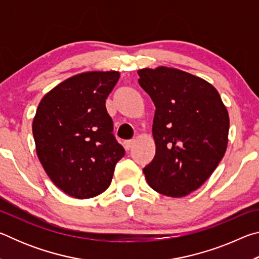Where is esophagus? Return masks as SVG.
Segmentation results:
<instances>
[{"instance_id": "1", "label": "esophagus", "mask_w": 259, "mask_h": 259, "mask_svg": "<svg viewBox=\"0 0 259 259\" xmlns=\"http://www.w3.org/2000/svg\"><path fill=\"white\" fill-rule=\"evenodd\" d=\"M134 144H135V140H134V139H131V140H126V142L124 143V146H125L126 150H130V148L134 146Z\"/></svg>"}]
</instances>
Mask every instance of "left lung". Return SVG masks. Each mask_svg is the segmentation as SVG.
<instances>
[{
  "instance_id": "left-lung-1",
  "label": "left lung",
  "mask_w": 259,
  "mask_h": 259,
  "mask_svg": "<svg viewBox=\"0 0 259 259\" xmlns=\"http://www.w3.org/2000/svg\"><path fill=\"white\" fill-rule=\"evenodd\" d=\"M138 75L156 108L155 156L143 171L153 190L182 198L198 190L224 156L229 113L218 91L203 78L164 66L139 69Z\"/></svg>"
}]
</instances>
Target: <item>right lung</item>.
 I'll return each instance as SVG.
<instances>
[{"instance_id": "1", "label": "right lung", "mask_w": 259, "mask_h": 259, "mask_svg": "<svg viewBox=\"0 0 259 259\" xmlns=\"http://www.w3.org/2000/svg\"><path fill=\"white\" fill-rule=\"evenodd\" d=\"M119 77L115 71L77 74L55 87L37 106L32 128L38 160L55 185L73 198L106 191L124 155L105 106Z\"/></svg>"}]
</instances>
